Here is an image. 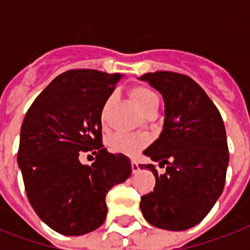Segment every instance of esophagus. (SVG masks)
Listing matches in <instances>:
<instances>
[{
	"label": "esophagus",
	"mask_w": 250,
	"mask_h": 250,
	"mask_svg": "<svg viewBox=\"0 0 250 250\" xmlns=\"http://www.w3.org/2000/svg\"><path fill=\"white\" fill-rule=\"evenodd\" d=\"M131 167H132L133 174H136V172H139V170H140V167H139V164H137L136 161H132V162H131Z\"/></svg>",
	"instance_id": "34e87169"
}]
</instances>
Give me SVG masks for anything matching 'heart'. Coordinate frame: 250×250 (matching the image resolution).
I'll return each mask as SVG.
<instances>
[{
    "label": "heart",
    "instance_id": "1",
    "mask_svg": "<svg viewBox=\"0 0 250 250\" xmlns=\"http://www.w3.org/2000/svg\"><path fill=\"white\" fill-rule=\"evenodd\" d=\"M131 96H132L133 101L137 105V107L143 113H146V110L150 109L153 105L158 104L157 94L148 86H135L131 90ZM111 101H113V96H110L109 100L106 101L105 106H104V109H102V122L105 121L106 109H107V106L110 105ZM146 144H148L146 137L140 136V135H131V133H115L110 139V149L113 152L127 154V156H136L137 153L140 152Z\"/></svg>",
    "mask_w": 250,
    "mask_h": 250
}]
</instances>
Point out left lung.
<instances>
[{
	"label": "left lung",
	"mask_w": 250,
	"mask_h": 250,
	"mask_svg": "<svg viewBox=\"0 0 250 250\" xmlns=\"http://www.w3.org/2000/svg\"><path fill=\"white\" fill-rule=\"evenodd\" d=\"M139 79L164 97V128L144 154L166 166L158 175L154 165H139L156 176V187L141 197L140 209L154 227L184 231L198 225L223 192L229 160L225 123L189 76L157 71Z\"/></svg>",
	"instance_id": "left-lung-1"
}]
</instances>
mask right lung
<instances>
[{
    "label": "right lung",
    "instance_id": "obj_1",
    "mask_svg": "<svg viewBox=\"0 0 250 250\" xmlns=\"http://www.w3.org/2000/svg\"><path fill=\"white\" fill-rule=\"evenodd\" d=\"M121 74L70 70L49 84L25 114L18 165L27 197L41 221L66 236L105 222L106 193L132 172L127 156L102 145L101 113ZM82 151L96 160L79 161Z\"/></svg>",
    "mask_w": 250,
    "mask_h": 250
}]
</instances>
